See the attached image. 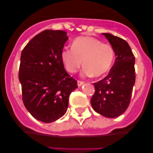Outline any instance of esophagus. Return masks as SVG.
Returning a JSON list of instances; mask_svg holds the SVG:
<instances>
[{"instance_id": "obj_1", "label": "esophagus", "mask_w": 153, "mask_h": 153, "mask_svg": "<svg viewBox=\"0 0 153 153\" xmlns=\"http://www.w3.org/2000/svg\"><path fill=\"white\" fill-rule=\"evenodd\" d=\"M77 83H78V86H82L83 84H84V81H77Z\"/></svg>"}]
</instances>
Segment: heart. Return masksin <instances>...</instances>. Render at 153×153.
<instances>
[{
    "label": "heart",
    "instance_id": "obj_1",
    "mask_svg": "<svg viewBox=\"0 0 153 153\" xmlns=\"http://www.w3.org/2000/svg\"><path fill=\"white\" fill-rule=\"evenodd\" d=\"M114 58L115 50L111 44L89 36L75 38L72 48H65L61 52V58L68 72H76L84 62L82 73L85 76L104 75L112 67Z\"/></svg>",
    "mask_w": 153,
    "mask_h": 153
}]
</instances>
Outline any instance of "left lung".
Wrapping results in <instances>:
<instances>
[{
  "mask_svg": "<svg viewBox=\"0 0 153 153\" xmlns=\"http://www.w3.org/2000/svg\"><path fill=\"white\" fill-rule=\"evenodd\" d=\"M114 48L115 61L104 79L94 83L91 98L94 110L106 118H116L129 105L135 81V56L126 41L109 33H103Z\"/></svg>",
  "mask_w": 153,
  "mask_h": 153,
  "instance_id": "left-lung-1",
  "label": "left lung"
}]
</instances>
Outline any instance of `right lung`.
<instances>
[{
    "instance_id": "right-lung-1",
    "label": "right lung",
    "mask_w": 153,
    "mask_h": 153,
    "mask_svg": "<svg viewBox=\"0 0 153 153\" xmlns=\"http://www.w3.org/2000/svg\"><path fill=\"white\" fill-rule=\"evenodd\" d=\"M67 32L47 29L35 35L24 48L19 67L24 106L35 118L44 123L66 113L77 81L64 69L61 52Z\"/></svg>"
}]
</instances>
